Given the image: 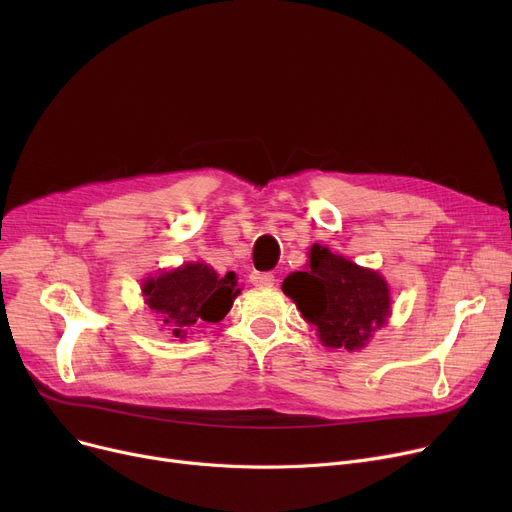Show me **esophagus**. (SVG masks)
<instances>
[{
  "mask_svg": "<svg viewBox=\"0 0 512 512\" xmlns=\"http://www.w3.org/2000/svg\"><path fill=\"white\" fill-rule=\"evenodd\" d=\"M249 280L253 286H274V282H276L274 274H265V272H253L249 276Z\"/></svg>",
  "mask_w": 512,
  "mask_h": 512,
  "instance_id": "1",
  "label": "esophagus"
}]
</instances>
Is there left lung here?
<instances>
[{"mask_svg":"<svg viewBox=\"0 0 512 512\" xmlns=\"http://www.w3.org/2000/svg\"><path fill=\"white\" fill-rule=\"evenodd\" d=\"M282 290L330 348L359 351L390 313V290L380 274L319 245L311 247L309 270L290 274Z\"/></svg>","mask_w":512,"mask_h":512,"instance_id":"1","label":"left lung"}]
</instances>
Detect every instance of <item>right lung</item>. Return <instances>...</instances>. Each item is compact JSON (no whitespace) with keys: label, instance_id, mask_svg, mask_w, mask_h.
Wrapping results in <instances>:
<instances>
[{"label":"right lung","instance_id":"right-lung-1","mask_svg":"<svg viewBox=\"0 0 512 512\" xmlns=\"http://www.w3.org/2000/svg\"><path fill=\"white\" fill-rule=\"evenodd\" d=\"M143 292L149 309L161 315L174 336H182L193 326L222 321L240 288L232 272L218 278L209 265L186 263L147 280Z\"/></svg>","mask_w":512,"mask_h":512}]
</instances>
